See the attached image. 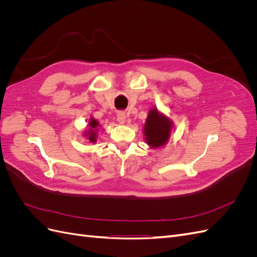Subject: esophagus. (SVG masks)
Segmentation results:
<instances>
[{"label":"esophagus","mask_w":257,"mask_h":257,"mask_svg":"<svg viewBox=\"0 0 257 257\" xmlns=\"http://www.w3.org/2000/svg\"><path fill=\"white\" fill-rule=\"evenodd\" d=\"M116 119H118L119 123L121 124H124L126 122V114L124 112H119L118 114H116Z\"/></svg>","instance_id":"obj_1"}]
</instances>
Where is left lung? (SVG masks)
<instances>
[{
	"instance_id": "1",
	"label": "left lung",
	"mask_w": 257,
	"mask_h": 257,
	"mask_svg": "<svg viewBox=\"0 0 257 257\" xmlns=\"http://www.w3.org/2000/svg\"><path fill=\"white\" fill-rule=\"evenodd\" d=\"M173 130V121L164 113L153 107L148 113L146 123L144 125L145 141L153 149H158L165 146L170 138Z\"/></svg>"
}]
</instances>
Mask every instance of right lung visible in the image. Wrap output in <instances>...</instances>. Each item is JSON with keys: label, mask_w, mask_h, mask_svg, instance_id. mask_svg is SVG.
Listing matches in <instances>:
<instances>
[{"label": "right lung", "mask_w": 257, "mask_h": 257, "mask_svg": "<svg viewBox=\"0 0 257 257\" xmlns=\"http://www.w3.org/2000/svg\"><path fill=\"white\" fill-rule=\"evenodd\" d=\"M99 122L93 118V116H90V120L88 123V130L84 131L83 136L89 139V142L91 143H96L97 141V136H98V127H99Z\"/></svg>", "instance_id": "obj_1"}]
</instances>
